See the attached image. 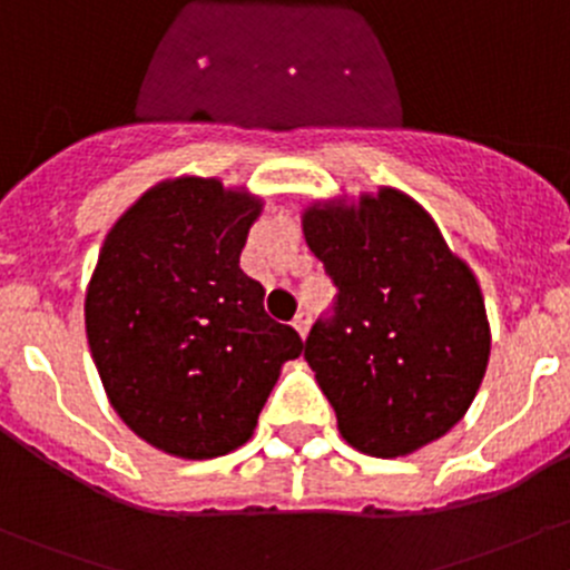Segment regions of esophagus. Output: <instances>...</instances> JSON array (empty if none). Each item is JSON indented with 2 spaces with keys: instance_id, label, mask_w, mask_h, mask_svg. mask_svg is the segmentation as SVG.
Masks as SVG:
<instances>
[{
  "instance_id": "obj_1",
  "label": "esophagus",
  "mask_w": 570,
  "mask_h": 570,
  "mask_svg": "<svg viewBox=\"0 0 570 570\" xmlns=\"http://www.w3.org/2000/svg\"><path fill=\"white\" fill-rule=\"evenodd\" d=\"M292 327H295V331L301 333V338H306L308 327H312V317H308V314H297L295 322H292Z\"/></svg>"
}]
</instances>
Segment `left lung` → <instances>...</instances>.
Returning <instances> with one entry per match:
<instances>
[{
  "instance_id": "obj_1",
  "label": "left lung",
  "mask_w": 570,
  "mask_h": 570,
  "mask_svg": "<svg viewBox=\"0 0 570 570\" xmlns=\"http://www.w3.org/2000/svg\"><path fill=\"white\" fill-rule=\"evenodd\" d=\"M303 234L336 284L306 361L338 433L372 458H400L450 433L491 355L480 284L433 217L400 189L303 212Z\"/></svg>"
}]
</instances>
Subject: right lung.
I'll return each instance as SVG.
<instances>
[{"mask_svg": "<svg viewBox=\"0 0 570 570\" xmlns=\"http://www.w3.org/2000/svg\"><path fill=\"white\" fill-rule=\"evenodd\" d=\"M262 198L217 178L148 189L109 228L85 295V327L109 405L157 450L228 455L256 430L295 327L269 320L239 269Z\"/></svg>", "mask_w": 570, "mask_h": 570, "instance_id": "obj_1", "label": "right lung"}]
</instances>
